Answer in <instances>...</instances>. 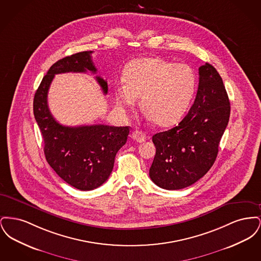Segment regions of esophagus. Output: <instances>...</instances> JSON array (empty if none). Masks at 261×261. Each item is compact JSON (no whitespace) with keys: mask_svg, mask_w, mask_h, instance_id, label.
<instances>
[{"mask_svg":"<svg viewBox=\"0 0 261 261\" xmlns=\"http://www.w3.org/2000/svg\"><path fill=\"white\" fill-rule=\"evenodd\" d=\"M132 138L136 141L137 143H143L146 140L145 134L143 132H141V131H138V130L134 131L132 133Z\"/></svg>","mask_w":261,"mask_h":261,"instance_id":"1","label":"esophagus"}]
</instances>
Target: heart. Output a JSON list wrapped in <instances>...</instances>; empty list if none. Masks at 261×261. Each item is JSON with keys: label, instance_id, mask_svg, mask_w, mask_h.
Returning a JSON list of instances; mask_svg holds the SVG:
<instances>
[{"label": "heart", "instance_id": "obj_1", "mask_svg": "<svg viewBox=\"0 0 261 261\" xmlns=\"http://www.w3.org/2000/svg\"><path fill=\"white\" fill-rule=\"evenodd\" d=\"M125 82L114 87V96L122 109H134L141 96L142 107L153 123L168 127L179 122L195 97L198 78L186 63L161 58H144L130 62Z\"/></svg>", "mask_w": 261, "mask_h": 261}]
</instances>
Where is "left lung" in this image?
Returning a JSON list of instances; mask_svg holds the SVG:
<instances>
[{"mask_svg": "<svg viewBox=\"0 0 261 261\" xmlns=\"http://www.w3.org/2000/svg\"><path fill=\"white\" fill-rule=\"evenodd\" d=\"M199 75L196 99L183 120L152 136L156 151L149 177L165 190L191 186L206 174L229 122L230 101L221 76L207 62Z\"/></svg>", "mask_w": 261, "mask_h": 261, "instance_id": "8db88e82", "label": "left lung"}]
</instances>
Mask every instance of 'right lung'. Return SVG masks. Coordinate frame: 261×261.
<instances>
[{
  "mask_svg": "<svg viewBox=\"0 0 261 261\" xmlns=\"http://www.w3.org/2000/svg\"><path fill=\"white\" fill-rule=\"evenodd\" d=\"M92 53H77L54 63L43 77L33 100L34 116L44 140L47 162L62 180L81 191L94 190L109 179L116 152L124 146L130 131L129 126H63L50 113L47 99L55 75L87 70L96 73ZM96 79L103 94H107V81L99 76Z\"/></svg>",
  "mask_w": 261,
  "mask_h": 261,
  "instance_id": "obj_1",
  "label": "right lung"
}]
</instances>
